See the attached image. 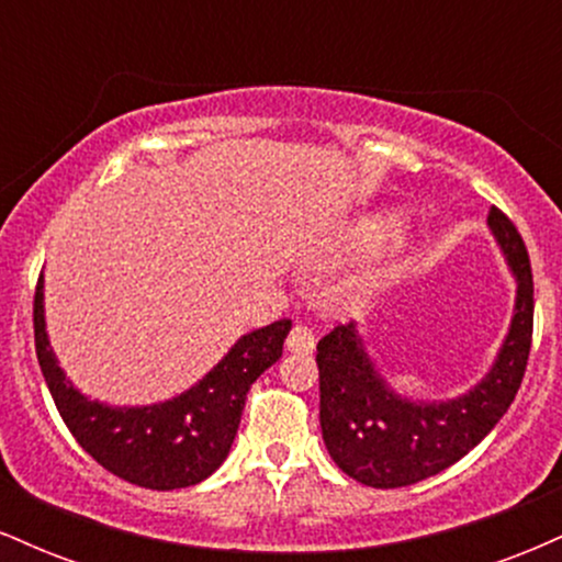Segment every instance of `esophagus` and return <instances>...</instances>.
<instances>
[{"label":"esophagus","instance_id":"obj_1","mask_svg":"<svg viewBox=\"0 0 562 562\" xmlns=\"http://www.w3.org/2000/svg\"><path fill=\"white\" fill-rule=\"evenodd\" d=\"M285 348L290 353H312L314 351V335L308 330L306 325H295L293 330H290L288 340H285Z\"/></svg>","mask_w":562,"mask_h":562}]
</instances>
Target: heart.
<instances>
[{
	"mask_svg": "<svg viewBox=\"0 0 562 562\" xmlns=\"http://www.w3.org/2000/svg\"><path fill=\"white\" fill-rule=\"evenodd\" d=\"M380 237H383V227L380 224H372V227H364L362 235H359V243L362 245H375Z\"/></svg>",
	"mask_w": 562,
	"mask_h": 562,
	"instance_id": "1",
	"label": "heart"
}]
</instances>
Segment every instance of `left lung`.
<instances>
[{
	"label": "left lung",
	"instance_id": "obj_1",
	"mask_svg": "<svg viewBox=\"0 0 562 562\" xmlns=\"http://www.w3.org/2000/svg\"><path fill=\"white\" fill-rule=\"evenodd\" d=\"M518 282L515 314L488 375L449 402H409L389 389L367 357L357 325H338L317 344L319 425L333 462L372 488L409 486L441 473L492 434L526 375L533 335V277L520 232L488 211Z\"/></svg>",
	"mask_w": 562,
	"mask_h": 562
}]
</instances>
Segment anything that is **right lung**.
<instances>
[{"instance_id":"right-lung-1","label":"right lung","mask_w":562,"mask_h":562,"mask_svg":"<svg viewBox=\"0 0 562 562\" xmlns=\"http://www.w3.org/2000/svg\"><path fill=\"white\" fill-rule=\"evenodd\" d=\"M288 333L290 319H280L243 335L209 375L169 402L108 406L81 396L63 375L44 330L42 277L34 293L36 357L63 423L108 473L156 492L195 486L227 460L245 396L282 357Z\"/></svg>"}]
</instances>
